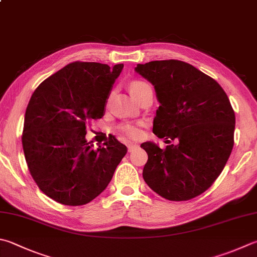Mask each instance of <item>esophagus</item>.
<instances>
[{"mask_svg": "<svg viewBox=\"0 0 257 257\" xmlns=\"http://www.w3.org/2000/svg\"><path fill=\"white\" fill-rule=\"evenodd\" d=\"M139 148V144L138 143H128L127 144V149H128V152H133L135 149Z\"/></svg>", "mask_w": 257, "mask_h": 257, "instance_id": "esophagus-1", "label": "esophagus"}]
</instances>
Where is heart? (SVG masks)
Listing matches in <instances>:
<instances>
[{
	"instance_id": "b5f03b06",
	"label": "heart",
	"mask_w": 257,
	"mask_h": 257,
	"mask_svg": "<svg viewBox=\"0 0 257 257\" xmlns=\"http://www.w3.org/2000/svg\"><path fill=\"white\" fill-rule=\"evenodd\" d=\"M143 84H145V83H143V81H134V83L131 84L130 90L132 88H135V87H138L140 85H143ZM119 131L122 133L126 134L130 138H138V137H140V134H141V130H140L139 124H123L119 126Z\"/></svg>"
}]
</instances>
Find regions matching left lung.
Returning a JSON list of instances; mask_svg holds the SVG:
<instances>
[{
    "mask_svg": "<svg viewBox=\"0 0 257 257\" xmlns=\"http://www.w3.org/2000/svg\"><path fill=\"white\" fill-rule=\"evenodd\" d=\"M135 71L154 86L160 103L153 132L176 141L162 150L144 142L147 185L172 201L201 195L218 178L234 145L235 113L224 89L211 77L180 60L139 64Z\"/></svg>",
    "mask_w": 257,
    "mask_h": 257,
    "instance_id": "left-lung-1",
    "label": "left lung"
}]
</instances>
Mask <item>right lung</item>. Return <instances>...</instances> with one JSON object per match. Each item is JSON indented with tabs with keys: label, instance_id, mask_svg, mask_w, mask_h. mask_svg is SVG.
Segmentation results:
<instances>
[{
	"label": "right lung",
	"instance_id": "add662e5",
	"mask_svg": "<svg viewBox=\"0 0 257 257\" xmlns=\"http://www.w3.org/2000/svg\"><path fill=\"white\" fill-rule=\"evenodd\" d=\"M123 67L72 62L31 96L24 116V156L38 187L57 202L81 206L95 199L127 152L115 138L98 149L86 140L87 123L104 116Z\"/></svg>",
	"mask_w": 257,
	"mask_h": 257
}]
</instances>
